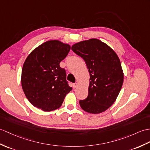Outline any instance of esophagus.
<instances>
[{
  "mask_svg": "<svg viewBox=\"0 0 150 150\" xmlns=\"http://www.w3.org/2000/svg\"><path fill=\"white\" fill-rule=\"evenodd\" d=\"M76 86H77V83H73V88H74V89L76 88Z\"/></svg>",
  "mask_w": 150,
  "mask_h": 150,
  "instance_id": "1",
  "label": "esophagus"
}]
</instances>
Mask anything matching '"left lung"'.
I'll return each instance as SVG.
<instances>
[{
    "mask_svg": "<svg viewBox=\"0 0 150 150\" xmlns=\"http://www.w3.org/2000/svg\"><path fill=\"white\" fill-rule=\"evenodd\" d=\"M71 50L85 61L90 75L88 96L80 100L82 109L99 114L112 105L123 83V72L117 54L98 39L74 44Z\"/></svg>",
    "mask_w": 150,
    "mask_h": 150,
    "instance_id": "1",
    "label": "left lung"
}]
</instances>
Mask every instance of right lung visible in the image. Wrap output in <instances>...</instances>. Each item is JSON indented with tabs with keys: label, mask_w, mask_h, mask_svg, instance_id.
Wrapping results in <instances>:
<instances>
[{
	"label": "right lung",
	"mask_w": 150,
	"mask_h": 150,
	"mask_svg": "<svg viewBox=\"0 0 150 150\" xmlns=\"http://www.w3.org/2000/svg\"><path fill=\"white\" fill-rule=\"evenodd\" d=\"M70 48L68 44L50 40L28 55L22 68L21 83L27 98L34 107L43 111L57 109L72 90L65 69L59 65Z\"/></svg>",
	"instance_id": "obj_1"
}]
</instances>
